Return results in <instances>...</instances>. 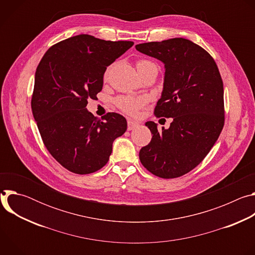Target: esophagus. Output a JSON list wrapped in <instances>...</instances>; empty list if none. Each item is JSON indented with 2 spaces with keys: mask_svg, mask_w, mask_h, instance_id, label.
Returning <instances> with one entry per match:
<instances>
[{
  "mask_svg": "<svg viewBox=\"0 0 255 255\" xmlns=\"http://www.w3.org/2000/svg\"><path fill=\"white\" fill-rule=\"evenodd\" d=\"M127 124H128V130H129V131H131V130H133V129H135L136 127L139 126V124H138L137 122L132 121V120H128V121H127Z\"/></svg>",
  "mask_w": 255,
  "mask_h": 255,
  "instance_id": "1",
  "label": "esophagus"
}]
</instances>
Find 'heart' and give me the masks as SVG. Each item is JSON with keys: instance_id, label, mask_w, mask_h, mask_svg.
<instances>
[{"instance_id": "heart-1", "label": "heart", "mask_w": 255, "mask_h": 255, "mask_svg": "<svg viewBox=\"0 0 255 255\" xmlns=\"http://www.w3.org/2000/svg\"><path fill=\"white\" fill-rule=\"evenodd\" d=\"M136 65H137V69H138L139 74H141L142 71H144L145 69H147V68L154 67V66L156 67V65L152 61L147 60V59H140V60H138ZM109 71H110V67H108V69L106 70V74H105L106 78L109 75ZM115 103H116L117 107L119 109H121V110L124 113L133 116V115L137 114L139 109L144 105L145 99L142 98V97L134 98V97H131V96H121V97L116 99Z\"/></svg>"}]
</instances>
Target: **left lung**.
Returning <instances> with one entry per match:
<instances>
[{
  "mask_svg": "<svg viewBox=\"0 0 255 255\" xmlns=\"http://www.w3.org/2000/svg\"><path fill=\"white\" fill-rule=\"evenodd\" d=\"M135 48L164 63L161 98L156 117L172 118L168 129L145 123L152 138L140 149L139 158L148 171L174 178L194 169L214 146L224 126V89L213 57L185 38L137 44Z\"/></svg>",
  "mask_w": 255,
  "mask_h": 255,
  "instance_id": "left-lung-1",
  "label": "left lung"
}]
</instances>
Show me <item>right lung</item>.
Masks as SVG:
<instances>
[{"mask_svg":"<svg viewBox=\"0 0 255 255\" xmlns=\"http://www.w3.org/2000/svg\"><path fill=\"white\" fill-rule=\"evenodd\" d=\"M133 44L81 34L52 45L36 68L32 113L45 147L67 170L88 174L101 169L114 140L127 130L122 115L99 119L86 107L102 91L107 66Z\"/></svg>","mask_w":255,"mask_h":255,"instance_id":"add662e5","label":"right lung"}]
</instances>
